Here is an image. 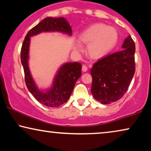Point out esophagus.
<instances>
[{"label": "esophagus", "instance_id": "esophagus-1", "mask_svg": "<svg viewBox=\"0 0 151 151\" xmlns=\"http://www.w3.org/2000/svg\"><path fill=\"white\" fill-rule=\"evenodd\" d=\"M82 70H83V72H87V67L85 66V65H83Z\"/></svg>", "mask_w": 151, "mask_h": 151}]
</instances>
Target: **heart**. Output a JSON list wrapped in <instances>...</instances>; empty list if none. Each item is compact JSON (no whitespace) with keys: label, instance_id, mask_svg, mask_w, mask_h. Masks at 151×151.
<instances>
[{"label":"heart","instance_id":"1","mask_svg":"<svg viewBox=\"0 0 151 151\" xmlns=\"http://www.w3.org/2000/svg\"><path fill=\"white\" fill-rule=\"evenodd\" d=\"M118 34L115 28L102 24L89 26L79 35V40L87 44L86 52L92 59H99L109 52L117 42ZM80 45L75 44L74 50L79 52Z\"/></svg>","mask_w":151,"mask_h":151}]
</instances>
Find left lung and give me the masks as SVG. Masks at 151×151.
Segmentation results:
<instances>
[{"label":"left lung","instance_id":"8db88e82","mask_svg":"<svg viewBox=\"0 0 151 151\" xmlns=\"http://www.w3.org/2000/svg\"><path fill=\"white\" fill-rule=\"evenodd\" d=\"M122 50L101 58L90 70L91 92L103 104L116 102L123 97L135 73V43L130 35L122 45Z\"/></svg>","mask_w":151,"mask_h":151}]
</instances>
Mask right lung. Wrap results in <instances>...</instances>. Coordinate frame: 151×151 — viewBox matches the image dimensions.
Here are the masks:
<instances>
[{"label": "right lung", "mask_w": 151, "mask_h": 151, "mask_svg": "<svg viewBox=\"0 0 151 151\" xmlns=\"http://www.w3.org/2000/svg\"><path fill=\"white\" fill-rule=\"evenodd\" d=\"M60 32L70 37L72 28L64 17H46L27 34L21 49V62L25 81L29 91L42 104L55 108L64 104L70 97L75 83L81 76L82 65L78 62L63 64L56 72L52 84L47 89L39 88L31 75L29 68L30 38L42 32Z\"/></svg>", "instance_id": "1"}]
</instances>
